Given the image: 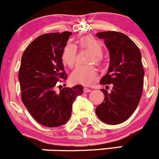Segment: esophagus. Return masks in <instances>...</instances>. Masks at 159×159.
<instances>
[{"instance_id":"obj_1","label":"esophagus","mask_w":159,"mask_h":159,"mask_svg":"<svg viewBox=\"0 0 159 159\" xmlns=\"http://www.w3.org/2000/svg\"><path fill=\"white\" fill-rule=\"evenodd\" d=\"M84 91L85 92V93H88V92H90V91H91V89L87 88V87H85V88L84 89Z\"/></svg>"}]
</instances>
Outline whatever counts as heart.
Wrapping results in <instances>:
<instances>
[{"label":"heart","mask_w":159,"mask_h":159,"mask_svg":"<svg viewBox=\"0 0 159 159\" xmlns=\"http://www.w3.org/2000/svg\"><path fill=\"white\" fill-rule=\"evenodd\" d=\"M79 48L87 50L92 53L89 62L100 66L103 61V48L101 43L90 35L84 36L79 40ZM77 56V48L72 43H68L61 53V61L65 66L73 67ZM97 76V70L93 66H79L75 68L71 74V80L83 85H90Z\"/></svg>","instance_id":"b5f03b06"}]
</instances>
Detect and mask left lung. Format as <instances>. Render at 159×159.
<instances>
[{"instance_id":"8db88e82","label":"left lung","mask_w":159,"mask_h":159,"mask_svg":"<svg viewBox=\"0 0 159 159\" xmlns=\"http://www.w3.org/2000/svg\"><path fill=\"white\" fill-rule=\"evenodd\" d=\"M97 37L103 39L110 54L108 71L100 84H112L113 87L110 93L101 90L105 99L96 108V115L105 123L117 125L132 116L141 98L144 75L141 54L136 43L124 33L101 32Z\"/></svg>"}]
</instances>
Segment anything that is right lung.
Returning a JSON list of instances; mask_svg holds the SVG:
<instances>
[{"mask_svg": "<svg viewBox=\"0 0 159 159\" xmlns=\"http://www.w3.org/2000/svg\"><path fill=\"white\" fill-rule=\"evenodd\" d=\"M71 32L45 33L33 40L22 56L19 80L22 103L38 123L57 127L69 121L82 85L64 87L57 93L54 88L65 82L61 53ZM60 87V86H59Z\"/></svg>", "mask_w": 159, "mask_h": 159, "instance_id": "right-lung-1", "label": "right lung"}]
</instances>
